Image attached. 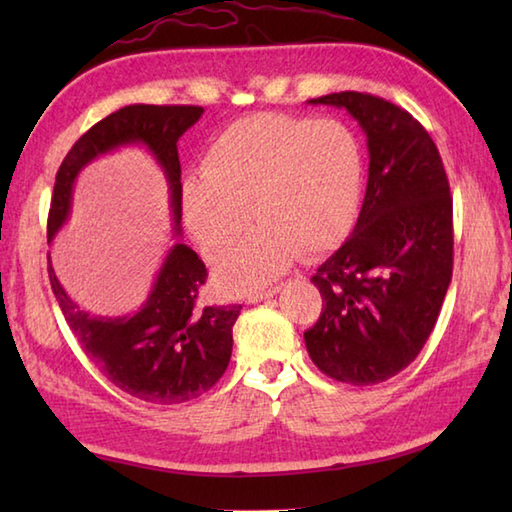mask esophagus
Masks as SVG:
<instances>
[{"mask_svg": "<svg viewBox=\"0 0 512 512\" xmlns=\"http://www.w3.org/2000/svg\"><path fill=\"white\" fill-rule=\"evenodd\" d=\"M279 290H281V288H279V286H275V288H268V290H257V292H250V295H248V303L266 301V299H270V297H275Z\"/></svg>", "mask_w": 512, "mask_h": 512, "instance_id": "34e87169", "label": "esophagus"}]
</instances>
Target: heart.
Wrapping results in <instances>:
<instances>
[{"mask_svg": "<svg viewBox=\"0 0 512 512\" xmlns=\"http://www.w3.org/2000/svg\"><path fill=\"white\" fill-rule=\"evenodd\" d=\"M363 193V154L334 118L257 114L213 138L202 176L182 182L184 224L215 262L250 226L262 224L217 266L226 292H250L303 253H330L352 233Z\"/></svg>", "mask_w": 512, "mask_h": 512, "instance_id": "heart-1", "label": "heart"}]
</instances>
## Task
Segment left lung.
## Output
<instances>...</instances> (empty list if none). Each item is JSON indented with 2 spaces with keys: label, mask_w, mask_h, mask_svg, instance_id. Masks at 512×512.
<instances>
[{
  "label": "left lung",
  "mask_w": 512,
  "mask_h": 512,
  "mask_svg": "<svg viewBox=\"0 0 512 512\" xmlns=\"http://www.w3.org/2000/svg\"><path fill=\"white\" fill-rule=\"evenodd\" d=\"M367 136L369 176L354 233L312 284L319 321L303 332L312 363L347 385L402 372L427 343L453 275V200L438 147L416 118L380 96L325 94Z\"/></svg>",
  "instance_id": "obj_1"
}]
</instances>
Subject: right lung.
Segmentation results:
<instances>
[{
  "mask_svg": "<svg viewBox=\"0 0 512 512\" xmlns=\"http://www.w3.org/2000/svg\"><path fill=\"white\" fill-rule=\"evenodd\" d=\"M202 112L198 105H127L90 127L57 171L48 244L68 220L72 187L81 169L125 145H145L165 171L173 231L180 235L178 138L200 121ZM48 275L83 352L125 394L154 405H180L209 391L226 372L233 352V325L242 306H198L206 266L187 244L171 246L147 301L125 317H99L76 306L54 275L50 257Z\"/></svg>",
  "mask_w": 512,
  "mask_h": 512,
  "instance_id": "add662e5",
  "label": "right lung"
}]
</instances>
